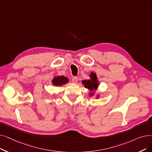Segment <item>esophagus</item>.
Instances as JSON below:
<instances>
[{
  "mask_svg": "<svg viewBox=\"0 0 152 152\" xmlns=\"http://www.w3.org/2000/svg\"><path fill=\"white\" fill-rule=\"evenodd\" d=\"M77 81V77L75 76L72 78V82L73 83H76Z\"/></svg>",
  "mask_w": 152,
  "mask_h": 152,
  "instance_id": "34e87169",
  "label": "esophagus"
}]
</instances>
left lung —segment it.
<instances>
[{
	"instance_id": "obj_1",
	"label": "left lung",
	"mask_w": 152,
	"mask_h": 152,
	"mask_svg": "<svg viewBox=\"0 0 152 152\" xmlns=\"http://www.w3.org/2000/svg\"><path fill=\"white\" fill-rule=\"evenodd\" d=\"M90 80H83L82 83L84 84V87L90 91L89 96L90 97L94 96L95 94V92L99 87V80L96 74L94 72H91L89 75ZM100 97V94H98L96 96V99H99Z\"/></svg>"
}]
</instances>
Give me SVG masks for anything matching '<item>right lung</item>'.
Masks as SVG:
<instances>
[{"label":"right lung","instance_id":"add662e5","mask_svg":"<svg viewBox=\"0 0 152 152\" xmlns=\"http://www.w3.org/2000/svg\"><path fill=\"white\" fill-rule=\"evenodd\" d=\"M52 84L55 86H61L69 82L68 78L64 76H56L51 80Z\"/></svg>","mask_w":152,"mask_h":152}]
</instances>
